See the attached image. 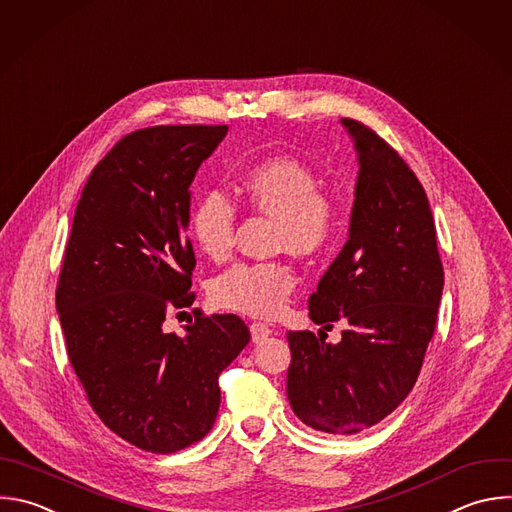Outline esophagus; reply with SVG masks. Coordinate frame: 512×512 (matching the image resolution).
<instances>
[{
  "mask_svg": "<svg viewBox=\"0 0 512 512\" xmlns=\"http://www.w3.org/2000/svg\"><path fill=\"white\" fill-rule=\"evenodd\" d=\"M249 329H251L253 342H263V339H267V337L273 333V329H271L269 325L261 323V321H253V323L249 325Z\"/></svg>",
  "mask_w": 512,
  "mask_h": 512,
  "instance_id": "1",
  "label": "esophagus"
}]
</instances>
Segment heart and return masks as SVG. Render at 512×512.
<instances>
[{"label":"heart","instance_id":"b5f03b06","mask_svg":"<svg viewBox=\"0 0 512 512\" xmlns=\"http://www.w3.org/2000/svg\"><path fill=\"white\" fill-rule=\"evenodd\" d=\"M245 203L275 221L277 249L295 255H317L333 239V205L321 191V179L305 162L273 156L247 168L239 179ZM191 237L211 261L229 257L235 241V209L213 191L203 195L191 213ZM295 289V273L285 261L235 263L209 285L211 301L227 311L273 317Z\"/></svg>","mask_w":512,"mask_h":512}]
</instances>
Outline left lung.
<instances>
[{"label": "left lung", "instance_id": "1", "mask_svg": "<svg viewBox=\"0 0 512 512\" xmlns=\"http://www.w3.org/2000/svg\"><path fill=\"white\" fill-rule=\"evenodd\" d=\"M360 173L350 237L309 297L342 342L289 331L287 398L313 430L356 434L392 414L414 388L436 327L444 269L424 187L404 158L366 124L342 118Z\"/></svg>", "mask_w": 512, "mask_h": 512}]
</instances>
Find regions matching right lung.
I'll return each mask as SVG.
<instances>
[{"label": "right lung", "mask_w": 512, "mask_h": 512, "mask_svg": "<svg viewBox=\"0 0 512 512\" xmlns=\"http://www.w3.org/2000/svg\"><path fill=\"white\" fill-rule=\"evenodd\" d=\"M227 126H150L126 134L94 166L78 201L56 289L70 364L98 418L140 450L170 454L213 428L221 372L249 344L233 313L191 307L197 265L185 235L191 183Z\"/></svg>", "instance_id": "right-lung-1"}]
</instances>
